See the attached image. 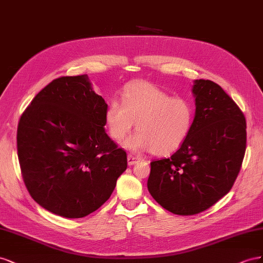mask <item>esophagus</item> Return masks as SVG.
Returning <instances> with one entry per match:
<instances>
[{"mask_svg": "<svg viewBox=\"0 0 263 263\" xmlns=\"http://www.w3.org/2000/svg\"><path fill=\"white\" fill-rule=\"evenodd\" d=\"M139 160H140V159H139L138 156H136V155H131V154L127 155V164H129V165L136 164Z\"/></svg>", "mask_w": 263, "mask_h": 263, "instance_id": "obj_1", "label": "esophagus"}]
</instances>
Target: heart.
I'll use <instances>...</instances> for the list:
<instances>
[{"label":"heart","instance_id":"1","mask_svg":"<svg viewBox=\"0 0 263 263\" xmlns=\"http://www.w3.org/2000/svg\"><path fill=\"white\" fill-rule=\"evenodd\" d=\"M195 120V104L185 97H173L148 81L127 85L122 102L112 100L106 112L110 137L121 141L137 122V133L126 146L137 151L149 149L155 155H166L189 138Z\"/></svg>","mask_w":263,"mask_h":263}]
</instances>
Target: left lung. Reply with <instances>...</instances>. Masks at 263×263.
Wrapping results in <instances>:
<instances>
[{"instance_id": "left-lung-1", "label": "left lung", "mask_w": 263, "mask_h": 263, "mask_svg": "<svg viewBox=\"0 0 263 263\" xmlns=\"http://www.w3.org/2000/svg\"><path fill=\"white\" fill-rule=\"evenodd\" d=\"M196 112L189 138L167 159L153 160L147 189L166 211L191 216L226 195L241 168L247 123L237 103L212 80H195Z\"/></svg>"}]
</instances>
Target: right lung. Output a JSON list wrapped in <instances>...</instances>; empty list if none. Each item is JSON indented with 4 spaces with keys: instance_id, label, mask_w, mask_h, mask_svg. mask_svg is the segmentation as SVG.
<instances>
[{
    "instance_id": "obj_1",
    "label": "right lung",
    "mask_w": 263,
    "mask_h": 263,
    "mask_svg": "<svg viewBox=\"0 0 263 263\" xmlns=\"http://www.w3.org/2000/svg\"><path fill=\"white\" fill-rule=\"evenodd\" d=\"M107 109L81 74L54 79L22 114L21 173L32 198L50 213L81 218L96 212L126 170V152L104 131Z\"/></svg>"
}]
</instances>
